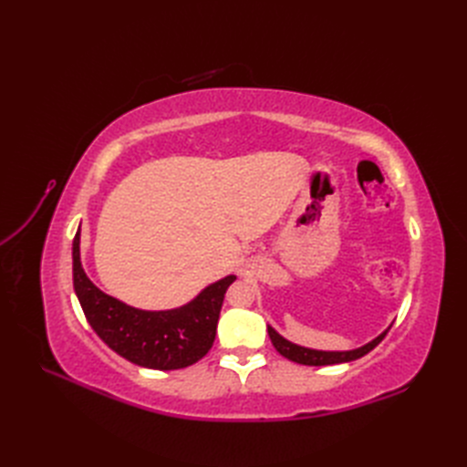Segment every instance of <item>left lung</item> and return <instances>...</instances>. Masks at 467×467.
Listing matches in <instances>:
<instances>
[{
    "label": "left lung",
    "mask_w": 467,
    "mask_h": 467,
    "mask_svg": "<svg viewBox=\"0 0 467 467\" xmlns=\"http://www.w3.org/2000/svg\"><path fill=\"white\" fill-rule=\"evenodd\" d=\"M389 329H386L381 335H378L374 341H370L368 345H364L360 348L355 350H343V352H335V350H314V348H306L300 345H294L290 341H286L285 337H280L271 325H268V337H271V341L275 345V348L280 352L282 357L292 360V362H298V364H306V366H327V364H341V362H350V360H357L364 355H368V352L378 347L381 343V338L386 337Z\"/></svg>",
    "instance_id": "1"
}]
</instances>
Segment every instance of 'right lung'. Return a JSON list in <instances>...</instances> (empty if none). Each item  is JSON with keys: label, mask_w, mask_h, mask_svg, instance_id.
Segmentation results:
<instances>
[{"label": "right lung", "mask_w": 467, "mask_h": 467, "mask_svg": "<svg viewBox=\"0 0 467 467\" xmlns=\"http://www.w3.org/2000/svg\"><path fill=\"white\" fill-rule=\"evenodd\" d=\"M74 290L93 331L120 355L153 370H179L199 362L212 348L223 294L234 275L206 286L192 302L165 312L126 306L99 290L79 259V230L74 237Z\"/></svg>", "instance_id": "obj_1"}]
</instances>
